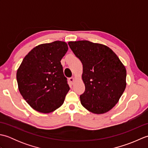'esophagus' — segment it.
<instances>
[{
    "instance_id": "esophagus-1",
    "label": "esophagus",
    "mask_w": 148,
    "mask_h": 148,
    "mask_svg": "<svg viewBox=\"0 0 148 148\" xmlns=\"http://www.w3.org/2000/svg\"><path fill=\"white\" fill-rule=\"evenodd\" d=\"M69 82L71 83V84H73L75 79H74V77H70V78H69Z\"/></svg>"
}]
</instances>
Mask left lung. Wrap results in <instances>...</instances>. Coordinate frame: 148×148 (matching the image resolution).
Returning <instances> with one entry per match:
<instances>
[{
  "instance_id": "obj_1",
  "label": "left lung",
  "mask_w": 148,
  "mask_h": 148,
  "mask_svg": "<svg viewBox=\"0 0 148 148\" xmlns=\"http://www.w3.org/2000/svg\"><path fill=\"white\" fill-rule=\"evenodd\" d=\"M83 64L85 90L80 95L82 106L95 114L110 111L126 88L127 71L111 49L88 40L69 42Z\"/></svg>"
}]
</instances>
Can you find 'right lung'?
Segmentation results:
<instances>
[{
  "mask_svg": "<svg viewBox=\"0 0 148 148\" xmlns=\"http://www.w3.org/2000/svg\"><path fill=\"white\" fill-rule=\"evenodd\" d=\"M67 50L63 41L42 44L31 50L19 67V91L36 111L51 112L64 103L70 88L60 62Z\"/></svg>",
  "mask_w": 148,
  "mask_h": 148,
  "instance_id": "add662e5",
  "label": "right lung"
}]
</instances>
